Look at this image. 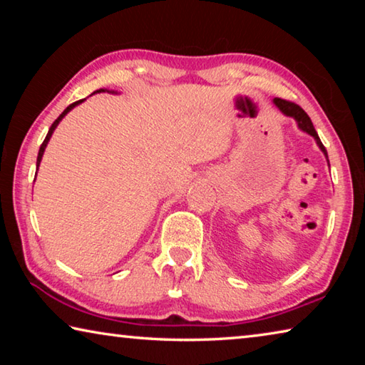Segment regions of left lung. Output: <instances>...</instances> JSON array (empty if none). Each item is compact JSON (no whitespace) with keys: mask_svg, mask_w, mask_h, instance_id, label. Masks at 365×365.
Masks as SVG:
<instances>
[{"mask_svg":"<svg viewBox=\"0 0 365 365\" xmlns=\"http://www.w3.org/2000/svg\"><path fill=\"white\" fill-rule=\"evenodd\" d=\"M274 103L277 104V106L280 108V110H282L283 114H287V115H289V117H293V119H294L296 122H298V125H299L301 130L307 132L309 135H312V137L316 138L319 148L325 153V156H327V150H325V146L322 145V141H320L319 135H317V132H316V128H314L312 122H311V117H309V115L304 113V109H302L301 106H298V104H296V103L287 101V100H282V98H275Z\"/></svg>","mask_w":365,"mask_h":365,"instance_id":"left-lung-1","label":"left lung"}]
</instances>
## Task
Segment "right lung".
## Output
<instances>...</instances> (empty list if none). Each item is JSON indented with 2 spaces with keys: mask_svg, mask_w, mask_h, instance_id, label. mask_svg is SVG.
Instances as JSON below:
<instances>
[{
  "mask_svg": "<svg viewBox=\"0 0 365 365\" xmlns=\"http://www.w3.org/2000/svg\"><path fill=\"white\" fill-rule=\"evenodd\" d=\"M98 91V93H100V91H104L103 88L101 90H96ZM96 91H95V93H96ZM83 100H78V101H76V103H72V104H69V106H67L64 110H63V114H61L59 117H58V119L56 120H54L53 122V125L51 127H49V130H48V135H46V138L45 140H43V143H41V146H40V151H38V158H36V165H40V160H41V156H43V153H45V148H46V145H48V141H49V138H51V135H53V132H54V128H56L58 127V123L61 122V119H63V117L67 114V113H69V110L72 109V108H76L77 106V104H80V103H82Z\"/></svg>",
  "mask_w": 365,
  "mask_h": 365,
  "instance_id": "add662e5",
  "label": "right lung"
}]
</instances>
